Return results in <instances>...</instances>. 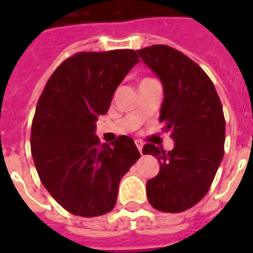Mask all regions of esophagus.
Wrapping results in <instances>:
<instances>
[{
	"instance_id": "esophagus-1",
	"label": "esophagus",
	"mask_w": 253,
	"mask_h": 253,
	"mask_svg": "<svg viewBox=\"0 0 253 253\" xmlns=\"http://www.w3.org/2000/svg\"><path fill=\"white\" fill-rule=\"evenodd\" d=\"M135 144H136V147H138L139 152H140V154H142V150H143V143H142V142H139V140H136V142H135Z\"/></svg>"
}]
</instances>
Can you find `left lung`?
Segmentation results:
<instances>
[{"mask_svg":"<svg viewBox=\"0 0 253 253\" xmlns=\"http://www.w3.org/2000/svg\"><path fill=\"white\" fill-rule=\"evenodd\" d=\"M138 53L162 81L159 121L174 140L169 152L155 144L143 147V154L160 164L158 176L147 181V197L159 211H185L208 193L223 158V107L211 80L186 55L164 44Z\"/></svg>","mask_w":253,"mask_h":253,"instance_id":"1","label":"left lung"}]
</instances>
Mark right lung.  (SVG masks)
Wrapping results in <instances>:
<instances>
[{
	"label": "right lung",
	"mask_w": 253,
	"mask_h": 253,
	"mask_svg": "<svg viewBox=\"0 0 253 253\" xmlns=\"http://www.w3.org/2000/svg\"><path fill=\"white\" fill-rule=\"evenodd\" d=\"M134 49L79 52L49 77L31 126V154L39 178L61 208L98 216L117 204L119 182L140 158L126 135L106 144L95 122L115 89L139 63Z\"/></svg>",
	"instance_id": "right-lung-1"
}]
</instances>
